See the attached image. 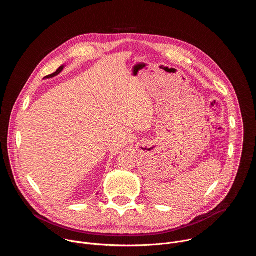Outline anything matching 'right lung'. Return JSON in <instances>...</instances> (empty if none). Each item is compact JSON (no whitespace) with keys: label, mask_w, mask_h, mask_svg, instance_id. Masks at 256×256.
<instances>
[{"label":"right lung","mask_w":256,"mask_h":256,"mask_svg":"<svg viewBox=\"0 0 256 256\" xmlns=\"http://www.w3.org/2000/svg\"><path fill=\"white\" fill-rule=\"evenodd\" d=\"M64 66H66L64 64H62V66H60V68L56 70V72H54V74H52V75H48V77H46L44 79H50V78H54V77L58 76L60 72H62V70L64 68Z\"/></svg>","instance_id":"add662e5"}]
</instances>
